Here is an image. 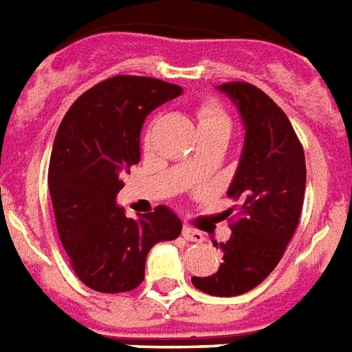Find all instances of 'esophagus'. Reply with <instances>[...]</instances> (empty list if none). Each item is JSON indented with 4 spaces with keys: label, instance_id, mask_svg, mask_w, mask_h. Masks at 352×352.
Wrapping results in <instances>:
<instances>
[{
    "label": "esophagus",
    "instance_id": "1",
    "mask_svg": "<svg viewBox=\"0 0 352 352\" xmlns=\"http://www.w3.org/2000/svg\"><path fill=\"white\" fill-rule=\"evenodd\" d=\"M182 236L189 241V243H203L204 241V235L201 231H197V229H191V228H184L182 231Z\"/></svg>",
    "mask_w": 352,
    "mask_h": 352
}]
</instances>
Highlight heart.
Segmentation results:
<instances>
[{
    "label": "heart",
    "instance_id": "obj_1",
    "mask_svg": "<svg viewBox=\"0 0 352 352\" xmlns=\"http://www.w3.org/2000/svg\"><path fill=\"white\" fill-rule=\"evenodd\" d=\"M197 124H199V132L206 134V132H218L228 136L231 134V117L228 111L221 108L218 102L208 100L203 102L197 108Z\"/></svg>",
    "mask_w": 352,
    "mask_h": 352
}]
</instances>
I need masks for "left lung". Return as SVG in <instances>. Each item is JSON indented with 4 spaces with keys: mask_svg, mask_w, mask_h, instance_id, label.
Segmentation results:
<instances>
[{
    "mask_svg": "<svg viewBox=\"0 0 352 352\" xmlns=\"http://www.w3.org/2000/svg\"><path fill=\"white\" fill-rule=\"evenodd\" d=\"M241 111L246 129L241 164L228 191L231 236L220 244L223 263L210 276H193L197 290L231 298L263 283L286 252L305 199V153L290 119L256 85H220ZM218 246V243H216Z\"/></svg>",
    "mask_w": 352,
    "mask_h": 352,
    "instance_id": "1",
    "label": "left lung"
}]
</instances>
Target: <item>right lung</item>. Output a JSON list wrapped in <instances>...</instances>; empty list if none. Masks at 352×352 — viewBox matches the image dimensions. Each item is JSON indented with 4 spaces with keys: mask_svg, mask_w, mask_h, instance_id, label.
Instances as JSON below:
<instances>
[{
    "mask_svg": "<svg viewBox=\"0 0 352 352\" xmlns=\"http://www.w3.org/2000/svg\"><path fill=\"white\" fill-rule=\"evenodd\" d=\"M180 94V85L155 77H109L83 92L58 126L47 184L69 265L92 290H134L151 246L182 233L166 206L132 220L116 204L121 174L140 163L144 119Z\"/></svg>",
    "mask_w": 352,
    "mask_h": 352,
    "instance_id": "1",
    "label": "right lung"
}]
</instances>
